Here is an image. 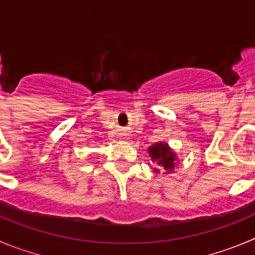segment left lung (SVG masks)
Segmentation results:
<instances>
[{
  "mask_svg": "<svg viewBox=\"0 0 255 255\" xmlns=\"http://www.w3.org/2000/svg\"><path fill=\"white\" fill-rule=\"evenodd\" d=\"M148 154L151 157V161L156 163V167L153 171L156 173L161 172L163 173H172L173 170L176 168L178 162V157L176 152L168 146L166 142H156L152 146L148 147Z\"/></svg>",
  "mask_w": 255,
  "mask_h": 255,
  "instance_id": "obj_1",
  "label": "left lung"
}]
</instances>
